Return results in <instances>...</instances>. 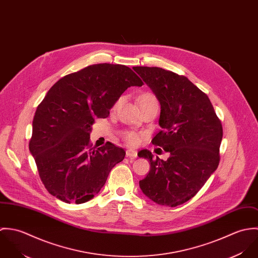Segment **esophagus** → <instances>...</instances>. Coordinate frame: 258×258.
<instances>
[{
  "label": "esophagus",
  "mask_w": 258,
  "mask_h": 258,
  "mask_svg": "<svg viewBox=\"0 0 258 258\" xmlns=\"http://www.w3.org/2000/svg\"><path fill=\"white\" fill-rule=\"evenodd\" d=\"M126 156L127 157H130V158H136L137 157V152L135 150H132V149H128L126 151Z\"/></svg>",
  "instance_id": "esophagus-1"
}]
</instances>
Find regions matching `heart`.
<instances>
[{
	"label": "heart",
	"mask_w": 258,
	"mask_h": 258,
	"mask_svg": "<svg viewBox=\"0 0 258 258\" xmlns=\"http://www.w3.org/2000/svg\"><path fill=\"white\" fill-rule=\"evenodd\" d=\"M123 100V97H120L116 103L114 104L113 106V109H115ZM154 101H157V98L155 95L151 94V93H145L143 94L140 99H139V103H140V106H144L146 104H149L151 102H154ZM122 138L123 140L130 146H136L140 143V140H141V136L139 133L137 132H134V131H124L122 133Z\"/></svg>",
	"instance_id": "b5f03b06"
}]
</instances>
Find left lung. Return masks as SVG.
Instances as JSON below:
<instances>
[{"label":"left lung","instance_id":"obj_1","mask_svg":"<svg viewBox=\"0 0 258 258\" xmlns=\"http://www.w3.org/2000/svg\"><path fill=\"white\" fill-rule=\"evenodd\" d=\"M161 104L162 128L152 144L170 153L167 161L138 153L150 161L142 191L158 205L177 207L197 195L217 170L221 157L222 125L208 95L184 75L161 68L134 67Z\"/></svg>","mask_w":258,"mask_h":258}]
</instances>
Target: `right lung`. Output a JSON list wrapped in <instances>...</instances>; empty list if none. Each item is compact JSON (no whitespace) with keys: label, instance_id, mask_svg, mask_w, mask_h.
<instances>
[{"label":"right lung","instance_id":"1","mask_svg":"<svg viewBox=\"0 0 258 258\" xmlns=\"http://www.w3.org/2000/svg\"><path fill=\"white\" fill-rule=\"evenodd\" d=\"M143 84L130 68L110 63L88 66L53 84L37 106L29 143L50 195L82 204L98 194L125 151L110 142L92 147L91 125L108 117L128 87Z\"/></svg>","mask_w":258,"mask_h":258}]
</instances>
